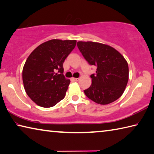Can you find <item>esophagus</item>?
Segmentation results:
<instances>
[{"instance_id": "esophagus-1", "label": "esophagus", "mask_w": 154, "mask_h": 154, "mask_svg": "<svg viewBox=\"0 0 154 154\" xmlns=\"http://www.w3.org/2000/svg\"><path fill=\"white\" fill-rule=\"evenodd\" d=\"M72 79H73L75 82H77V81L79 80V78H72Z\"/></svg>"}]
</instances>
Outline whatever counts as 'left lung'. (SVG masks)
<instances>
[{
  "label": "left lung",
  "mask_w": 154,
  "mask_h": 154,
  "mask_svg": "<svg viewBox=\"0 0 154 154\" xmlns=\"http://www.w3.org/2000/svg\"><path fill=\"white\" fill-rule=\"evenodd\" d=\"M77 47L90 65L97 67L91 75L92 83L84 90L86 96L97 104H108L121 97L128 83V66L121 53L106 44L78 42Z\"/></svg>",
  "instance_id": "8db88e82"
}]
</instances>
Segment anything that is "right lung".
<instances>
[{"label": "right lung", "instance_id": "1", "mask_svg": "<svg viewBox=\"0 0 154 154\" xmlns=\"http://www.w3.org/2000/svg\"><path fill=\"white\" fill-rule=\"evenodd\" d=\"M76 43L50 40L38 46L27 58L22 72L23 85L37 105L52 107L65 97L71 82L63 74V63Z\"/></svg>", "mask_w": 154, "mask_h": 154}]
</instances>
